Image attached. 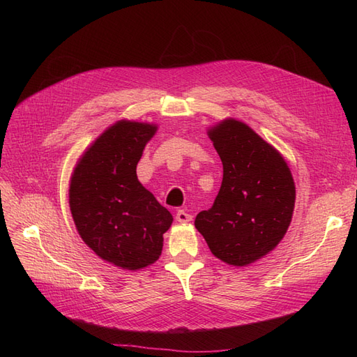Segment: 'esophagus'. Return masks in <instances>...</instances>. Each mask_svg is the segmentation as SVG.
<instances>
[{"label":"esophagus","instance_id":"esophagus-1","mask_svg":"<svg viewBox=\"0 0 357 357\" xmlns=\"http://www.w3.org/2000/svg\"><path fill=\"white\" fill-rule=\"evenodd\" d=\"M176 220L180 223H189L192 220V214H189L185 210H178L176 214Z\"/></svg>","mask_w":357,"mask_h":357}]
</instances>
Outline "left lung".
<instances>
[{
    "instance_id": "obj_1",
    "label": "left lung",
    "mask_w": 357,
    "mask_h": 357,
    "mask_svg": "<svg viewBox=\"0 0 357 357\" xmlns=\"http://www.w3.org/2000/svg\"><path fill=\"white\" fill-rule=\"evenodd\" d=\"M223 164L222 186L195 228L211 253L248 266L273 252L295 208V181L286 159L243 121L226 117L207 131Z\"/></svg>"
}]
</instances>
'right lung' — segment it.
Masks as SVG:
<instances>
[{"instance_id":"right-lung-1","label":"right lung","mask_w":357,"mask_h":357,"mask_svg":"<svg viewBox=\"0 0 357 357\" xmlns=\"http://www.w3.org/2000/svg\"><path fill=\"white\" fill-rule=\"evenodd\" d=\"M156 123L117 121L84 150L70 178V210L84 244L128 271L155 264L171 213L137 177V164Z\"/></svg>"}]
</instances>
